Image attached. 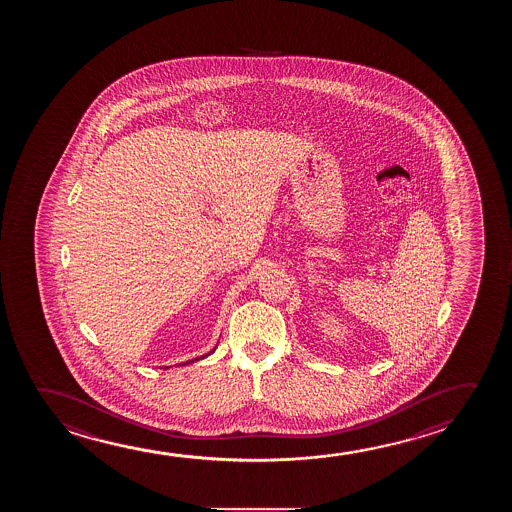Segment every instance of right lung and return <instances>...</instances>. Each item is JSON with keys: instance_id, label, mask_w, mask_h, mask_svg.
I'll return each mask as SVG.
<instances>
[{"instance_id": "obj_1", "label": "right lung", "mask_w": 512, "mask_h": 512, "mask_svg": "<svg viewBox=\"0 0 512 512\" xmlns=\"http://www.w3.org/2000/svg\"><path fill=\"white\" fill-rule=\"evenodd\" d=\"M199 359H204V356H202V357H197V359H195V361H199ZM188 363H193V361H188ZM188 363H186V364H188Z\"/></svg>"}]
</instances>
